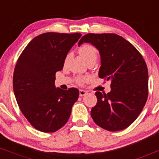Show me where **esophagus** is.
Instances as JSON below:
<instances>
[{"instance_id": "obj_1", "label": "esophagus", "mask_w": 159, "mask_h": 159, "mask_svg": "<svg viewBox=\"0 0 159 159\" xmlns=\"http://www.w3.org/2000/svg\"><path fill=\"white\" fill-rule=\"evenodd\" d=\"M87 91H85V90H79V95H80V96H85L86 94H87Z\"/></svg>"}]
</instances>
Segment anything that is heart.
Here are the masks:
<instances>
[{"label": "heart", "instance_id": "1", "mask_svg": "<svg viewBox=\"0 0 159 159\" xmlns=\"http://www.w3.org/2000/svg\"><path fill=\"white\" fill-rule=\"evenodd\" d=\"M78 53L81 54V56L83 57L86 63L92 61H96L98 57V52L96 48L90 44H83L81 45L79 48H78ZM69 56H66L65 58L64 63H66L67 61H68ZM88 80L87 77H81L78 78V82L80 84H83L86 81Z\"/></svg>", "mask_w": 159, "mask_h": 159}]
</instances>
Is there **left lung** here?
<instances>
[{
  "instance_id": "1",
  "label": "left lung",
  "mask_w": 159,
  "mask_h": 159,
  "mask_svg": "<svg viewBox=\"0 0 159 159\" xmlns=\"http://www.w3.org/2000/svg\"><path fill=\"white\" fill-rule=\"evenodd\" d=\"M90 43L101 57L98 77L111 81L107 94L96 93L97 104L91 110L96 125L110 132L126 129L143 110L148 97V69L133 45L115 34H88L78 46Z\"/></svg>"
}]
</instances>
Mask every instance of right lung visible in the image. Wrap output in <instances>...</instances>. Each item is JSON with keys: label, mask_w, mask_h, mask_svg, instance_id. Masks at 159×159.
<instances>
[{"label": "right lung", "mask_w": 159, "mask_h": 159, "mask_svg": "<svg viewBox=\"0 0 159 159\" xmlns=\"http://www.w3.org/2000/svg\"><path fill=\"white\" fill-rule=\"evenodd\" d=\"M81 34L45 33L34 38L16 63L13 91L24 116L36 129L54 132L68 121L77 88L55 87V74L63 69L65 58Z\"/></svg>", "instance_id": "obj_1"}]
</instances>
